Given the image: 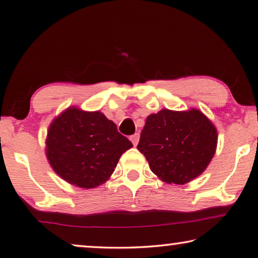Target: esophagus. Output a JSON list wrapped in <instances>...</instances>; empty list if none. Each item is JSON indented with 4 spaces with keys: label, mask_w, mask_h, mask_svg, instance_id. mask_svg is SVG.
Instances as JSON below:
<instances>
[{
    "label": "esophagus",
    "mask_w": 258,
    "mask_h": 258,
    "mask_svg": "<svg viewBox=\"0 0 258 258\" xmlns=\"http://www.w3.org/2000/svg\"><path fill=\"white\" fill-rule=\"evenodd\" d=\"M130 140H131V141H132L133 146H138L139 140H140V134H139V133H135V134H133L132 137L130 138Z\"/></svg>",
    "instance_id": "esophagus-1"
}]
</instances>
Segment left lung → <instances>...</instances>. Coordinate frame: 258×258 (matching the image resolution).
I'll return each mask as SVG.
<instances>
[{
	"label": "left lung",
	"mask_w": 258,
	"mask_h": 258,
	"mask_svg": "<svg viewBox=\"0 0 258 258\" xmlns=\"http://www.w3.org/2000/svg\"><path fill=\"white\" fill-rule=\"evenodd\" d=\"M217 147V130L196 108L161 109L147 117L138 149L152 173L168 184H185L211 163Z\"/></svg>",
	"instance_id": "obj_1"
}]
</instances>
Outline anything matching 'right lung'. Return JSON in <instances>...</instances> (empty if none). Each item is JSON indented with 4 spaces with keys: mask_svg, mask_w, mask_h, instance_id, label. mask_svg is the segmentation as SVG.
<instances>
[{
    "mask_svg": "<svg viewBox=\"0 0 258 258\" xmlns=\"http://www.w3.org/2000/svg\"><path fill=\"white\" fill-rule=\"evenodd\" d=\"M132 147L101 111L69 107L49 126L45 155L62 180L93 189L110 178L120 156Z\"/></svg>",
    "mask_w": 258,
    "mask_h": 258,
    "instance_id": "add662e5",
    "label": "right lung"
}]
</instances>
